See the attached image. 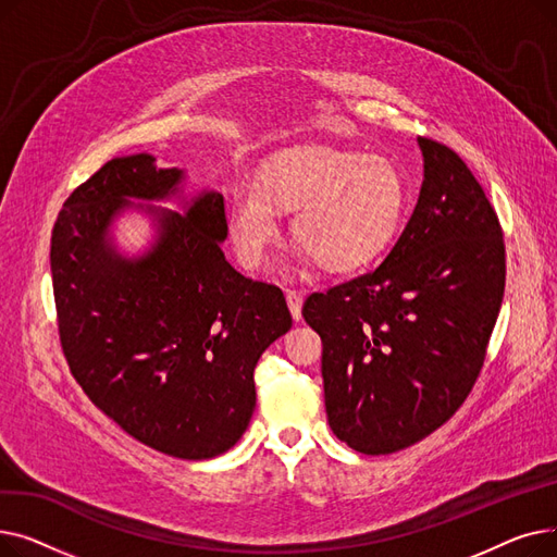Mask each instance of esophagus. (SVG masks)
Returning <instances> with one entry per match:
<instances>
[{"label":"esophagus","mask_w":557,"mask_h":557,"mask_svg":"<svg viewBox=\"0 0 557 557\" xmlns=\"http://www.w3.org/2000/svg\"><path fill=\"white\" fill-rule=\"evenodd\" d=\"M286 305L294 320L302 318V294H298V290H286Z\"/></svg>","instance_id":"esophagus-1"}]
</instances>
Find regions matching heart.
I'll return each instance as SVG.
<instances>
[{"mask_svg":"<svg viewBox=\"0 0 557 557\" xmlns=\"http://www.w3.org/2000/svg\"><path fill=\"white\" fill-rule=\"evenodd\" d=\"M406 200V183L388 158L307 146L273 156L257 183L234 189L230 237L246 267L259 269L280 237L277 210H296L290 232L300 257L327 273H352L391 246Z\"/></svg>","mask_w":557,"mask_h":557,"instance_id":"1","label":"heart"}]
</instances>
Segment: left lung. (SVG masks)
<instances>
[{
  "instance_id": "1",
  "label": "left lung",
  "mask_w": 557,
  "mask_h": 557,
  "mask_svg": "<svg viewBox=\"0 0 557 557\" xmlns=\"http://www.w3.org/2000/svg\"><path fill=\"white\" fill-rule=\"evenodd\" d=\"M418 144L424 181L393 250L302 307L323 341L330 426L368 456L411 447L458 411L504 300V232L483 187L449 146Z\"/></svg>"
}]
</instances>
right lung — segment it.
<instances>
[{
  "instance_id": "1",
  "label": "right lung",
  "mask_w": 557,
  "mask_h": 557,
  "mask_svg": "<svg viewBox=\"0 0 557 557\" xmlns=\"http://www.w3.org/2000/svg\"><path fill=\"white\" fill-rule=\"evenodd\" d=\"M185 173L149 153L114 158L72 191L51 232L58 334L95 406L156 451L205 460L239 443L255 411V366L290 330L284 294L230 267L219 191L185 212L137 200L181 196ZM128 207L157 223V244L124 258L109 239Z\"/></svg>"
}]
</instances>
